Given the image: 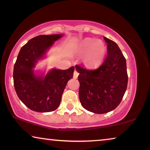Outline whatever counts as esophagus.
<instances>
[{
	"label": "esophagus",
	"mask_w": 150,
	"mask_h": 150,
	"mask_svg": "<svg viewBox=\"0 0 150 150\" xmlns=\"http://www.w3.org/2000/svg\"><path fill=\"white\" fill-rule=\"evenodd\" d=\"M78 75H79V73H78L76 70H75L74 73H73V78H74V79H77Z\"/></svg>",
	"instance_id": "1"
}]
</instances>
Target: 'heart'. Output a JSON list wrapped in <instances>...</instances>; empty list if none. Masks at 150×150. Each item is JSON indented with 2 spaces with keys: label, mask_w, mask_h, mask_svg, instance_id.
Returning <instances> with one entry per match:
<instances>
[{
  "label": "heart",
  "mask_w": 150,
  "mask_h": 150,
  "mask_svg": "<svg viewBox=\"0 0 150 150\" xmlns=\"http://www.w3.org/2000/svg\"><path fill=\"white\" fill-rule=\"evenodd\" d=\"M106 48L100 40L87 38L83 40L75 48V52L82 57L83 63L86 67L97 68L103 62Z\"/></svg>",
  "instance_id": "1"
}]
</instances>
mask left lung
I'll return each mask as SVG.
<instances>
[{
    "instance_id": "1",
    "label": "left lung",
    "mask_w": 150,
    "mask_h": 150,
    "mask_svg": "<svg viewBox=\"0 0 150 150\" xmlns=\"http://www.w3.org/2000/svg\"><path fill=\"white\" fill-rule=\"evenodd\" d=\"M107 43V56L95 70L80 66L75 69L80 86L79 97L85 109L104 114L115 110L124 96L128 83L126 59L115 42L104 37Z\"/></svg>"
}]
</instances>
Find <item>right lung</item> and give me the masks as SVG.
Instances as JSON below:
<instances>
[{
    "label": "right lung",
    "mask_w": 150,
    "mask_h": 150,
    "mask_svg": "<svg viewBox=\"0 0 150 150\" xmlns=\"http://www.w3.org/2000/svg\"><path fill=\"white\" fill-rule=\"evenodd\" d=\"M62 36L40 35L33 38L20 50L13 69V82L18 97L27 107L38 112L55 110L64 89L73 76L74 67L66 70L52 69L46 76L36 75L33 68L40 59Z\"/></svg>",
    "instance_id": "add662e5"
}]
</instances>
